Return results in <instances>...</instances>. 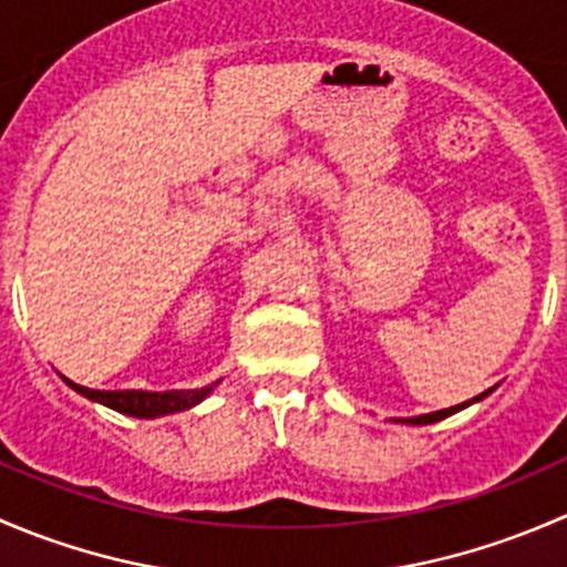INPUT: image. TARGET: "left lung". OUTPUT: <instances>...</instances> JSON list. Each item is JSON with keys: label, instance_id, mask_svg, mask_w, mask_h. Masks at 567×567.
<instances>
[{"label": "left lung", "instance_id": "1", "mask_svg": "<svg viewBox=\"0 0 567 567\" xmlns=\"http://www.w3.org/2000/svg\"><path fill=\"white\" fill-rule=\"evenodd\" d=\"M491 392V390H488ZM488 392H483V394H477V398H472L468 400V403H474V400H483L485 394ZM468 403H461V405H453V409H442V411H433V414H422V416H409V420H403V422H409V425H431V422H439V420H444V416H450V414H455V411H461V409H466Z\"/></svg>", "mask_w": 567, "mask_h": 567}]
</instances>
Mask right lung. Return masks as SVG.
<instances>
[{
  "mask_svg": "<svg viewBox=\"0 0 567 567\" xmlns=\"http://www.w3.org/2000/svg\"><path fill=\"white\" fill-rule=\"evenodd\" d=\"M68 381V379H65ZM79 394L95 400V403H104L109 409L120 411V414L128 416H162L173 414V411H183L197 405L214 386L208 390H169V392H142V390H123V392H101V390H87V386H79L73 381H68Z\"/></svg>",
  "mask_w": 567,
  "mask_h": 567,
  "instance_id": "add662e5",
  "label": "right lung"
}]
</instances>
